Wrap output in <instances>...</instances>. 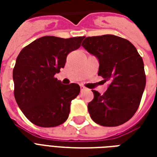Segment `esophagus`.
<instances>
[{"label":"esophagus","instance_id":"esophagus-1","mask_svg":"<svg viewBox=\"0 0 157 157\" xmlns=\"http://www.w3.org/2000/svg\"><path fill=\"white\" fill-rule=\"evenodd\" d=\"M85 90H86V88L84 86H81V91H85Z\"/></svg>","mask_w":157,"mask_h":157}]
</instances>
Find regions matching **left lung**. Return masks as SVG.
I'll return each instance as SVG.
<instances>
[{"label":"left lung","mask_w":157,"mask_h":157,"mask_svg":"<svg viewBox=\"0 0 157 157\" xmlns=\"http://www.w3.org/2000/svg\"><path fill=\"white\" fill-rule=\"evenodd\" d=\"M82 46L98 59V75L109 83L103 95L92 90L94 98L87 106L91 118L102 126L124 124L137 111L145 90L143 59L130 42L115 35L87 37Z\"/></svg>","instance_id":"8db88e82"}]
</instances>
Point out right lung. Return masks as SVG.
Here are the masks:
<instances>
[{"instance_id": "add662e5", "label": "right lung", "mask_w": 157, "mask_h": 157, "mask_svg": "<svg viewBox=\"0 0 157 157\" xmlns=\"http://www.w3.org/2000/svg\"><path fill=\"white\" fill-rule=\"evenodd\" d=\"M84 37L44 36L19 53L13 69L14 96L26 118L40 127H55L68 118L71 102L80 93L75 83L62 84L55 75L64 68L70 52Z\"/></svg>"}]
</instances>
